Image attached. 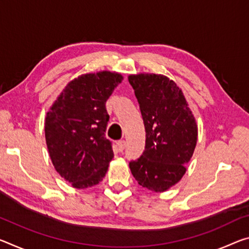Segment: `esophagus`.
<instances>
[{
    "label": "esophagus",
    "instance_id": "esophagus-1",
    "mask_svg": "<svg viewBox=\"0 0 249 249\" xmlns=\"http://www.w3.org/2000/svg\"><path fill=\"white\" fill-rule=\"evenodd\" d=\"M125 141H118L117 142V147H118V151L120 152H123L124 148H125Z\"/></svg>",
    "mask_w": 249,
    "mask_h": 249
}]
</instances>
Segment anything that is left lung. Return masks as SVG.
I'll return each instance as SVG.
<instances>
[{
	"label": "left lung",
	"mask_w": 249,
	"mask_h": 249,
	"mask_svg": "<svg viewBox=\"0 0 249 249\" xmlns=\"http://www.w3.org/2000/svg\"><path fill=\"white\" fill-rule=\"evenodd\" d=\"M145 126V149L129 168L141 186L160 193L186 172L197 142V125L181 89L164 75L128 76Z\"/></svg>",
	"instance_id": "obj_1"
}]
</instances>
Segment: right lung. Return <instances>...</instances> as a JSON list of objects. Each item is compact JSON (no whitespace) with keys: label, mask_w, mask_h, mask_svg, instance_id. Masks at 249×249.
Segmentation results:
<instances>
[{"label":"right lung","mask_w":249,"mask_h":249,"mask_svg":"<svg viewBox=\"0 0 249 249\" xmlns=\"http://www.w3.org/2000/svg\"><path fill=\"white\" fill-rule=\"evenodd\" d=\"M123 80L117 73L85 74L70 82L45 118V140L56 172L75 188L103 179L114 154L105 137L106 101Z\"/></svg>","instance_id":"1"}]
</instances>
